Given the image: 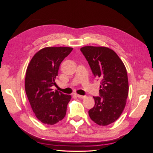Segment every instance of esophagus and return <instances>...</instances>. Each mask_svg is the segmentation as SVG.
Returning <instances> with one entry per match:
<instances>
[{"label":"esophagus","mask_w":153,"mask_h":153,"mask_svg":"<svg viewBox=\"0 0 153 153\" xmlns=\"http://www.w3.org/2000/svg\"><path fill=\"white\" fill-rule=\"evenodd\" d=\"M77 97H78L79 98H85V96H82V95H79V94H76Z\"/></svg>","instance_id":"34e87169"}]
</instances>
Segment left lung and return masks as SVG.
<instances>
[{
	"mask_svg": "<svg viewBox=\"0 0 153 153\" xmlns=\"http://www.w3.org/2000/svg\"><path fill=\"white\" fill-rule=\"evenodd\" d=\"M83 55L95 77L100 79L99 97H93L95 105L88 111L91 120L107 126L120 117L128 96V74L125 65L113 50L103 46H84Z\"/></svg>",
	"mask_w": 153,
	"mask_h": 153,
	"instance_id": "1",
	"label": "left lung"
}]
</instances>
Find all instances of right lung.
Segmentation results:
<instances>
[{
	"mask_svg": "<svg viewBox=\"0 0 153 153\" xmlns=\"http://www.w3.org/2000/svg\"><path fill=\"white\" fill-rule=\"evenodd\" d=\"M73 50L70 47H46L33 56L28 65L25 79V89L31 107L41 122L54 125L66 115L71 95L64 94L52 86L61 62Z\"/></svg>",
	"mask_w": 153,
	"mask_h": 153,
	"instance_id": "right-lung-1",
	"label": "right lung"
}]
</instances>
